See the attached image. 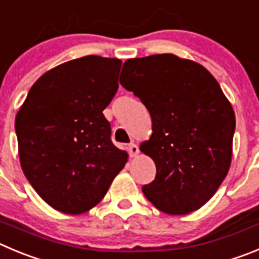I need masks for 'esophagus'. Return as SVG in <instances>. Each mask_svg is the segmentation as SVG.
Returning <instances> with one entry per match:
<instances>
[{
    "label": "esophagus",
    "instance_id": "obj_1",
    "mask_svg": "<svg viewBox=\"0 0 259 259\" xmlns=\"http://www.w3.org/2000/svg\"><path fill=\"white\" fill-rule=\"evenodd\" d=\"M127 151H129L130 157H135V156H138V153H139V148H138L137 144H134V143L129 144V147H127Z\"/></svg>",
    "mask_w": 259,
    "mask_h": 259
}]
</instances>
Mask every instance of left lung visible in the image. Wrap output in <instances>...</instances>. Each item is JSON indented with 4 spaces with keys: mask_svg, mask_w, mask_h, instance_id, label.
I'll use <instances>...</instances> for the list:
<instances>
[{
    "mask_svg": "<svg viewBox=\"0 0 259 259\" xmlns=\"http://www.w3.org/2000/svg\"><path fill=\"white\" fill-rule=\"evenodd\" d=\"M120 84L149 111L152 133L141 151L156 163L142 188L168 214L206 204L230 168L235 113L211 72L190 60L162 53L124 62Z\"/></svg>",
    "mask_w": 259,
    "mask_h": 259,
    "instance_id": "1",
    "label": "left lung"
}]
</instances>
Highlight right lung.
Listing matches in <instances>:
<instances>
[{"instance_id":"add662e5","label":"right lung","mask_w":259,"mask_h":259,"mask_svg":"<svg viewBox=\"0 0 259 259\" xmlns=\"http://www.w3.org/2000/svg\"><path fill=\"white\" fill-rule=\"evenodd\" d=\"M121 60L85 56L33 84L15 118L20 165L52 208L80 214L106 195L127 161L111 142L103 110L118 88Z\"/></svg>"}]
</instances>
